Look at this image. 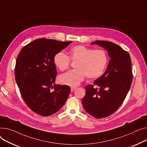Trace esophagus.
Wrapping results in <instances>:
<instances>
[{
  "label": "esophagus",
  "instance_id": "obj_1",
  "mask_svg": "<svg viewBox=\"0 0 147 147\" xmlns=\"http://www.w3.org/2000/svg\"><path fill=\"white\" fill-rule=\"evenodd\" d=\"M76 89V88H75V87H71V90L72 92L74 91Z\"/></svg>",
  "mask_w": 147,
  "mask_h": 147
}]
</instances>
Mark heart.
I'll return each instance as SVG.
<instances>
[{
    "instance_id": "b5f03b06",
    "label": "heart",
    "mask_w": 147,
    "mask_h": 147,
    "mask_svg": "<svg viewBox=\"0 0 147 147\" xmlns=\"http://www.w3.org/2000/svg\"><path fill=\"white\" fill-rule=\"evenodd\" d=\"M69 56L62 51L56 53L53 57V62L59 70L63 71L69 67L71 60L77 61L75 67L60 75L59 82L70 87L79 85L87 76L88 79L94 80L100 77L105 72L107 67L109 57L106 51L102 49H96L78 45L69 50Z\"/></svg>"
}]
</instances>
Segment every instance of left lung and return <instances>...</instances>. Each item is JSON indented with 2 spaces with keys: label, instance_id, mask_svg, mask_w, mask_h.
<instances>
[{
  "label": "left lung",
  "instance_id": "8db88e82",
  "mask_svg": "<svg viewBox=\"0 0 147 147\" xmlns=\"http://www.w3.org/2000/svg\"><path fill=\"white\" fill-rule=\"evenodd\" d=\"M91 45L105 48L110 60L106 72L85 87L82 99L85 110L101 119L110 116L122 105L132 82L131 59L127 51L112 42L96 41Z\"/></svg>",
  "mask_w": 147,
  "mask_h": 147
}]
</instances>
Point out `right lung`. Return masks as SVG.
<instances>
[{
  "label": "right lung",
  "mask_w": 147,
  "mask_h": 147,
  "mask_svg": "<svg viewBox=\"0 0 147 147\" xmlns=\"http://www.w3.org/2000/svg\"><path fill=\"white\" fill-rule=\"evenodd\" d=\"M72 41L41 38L24 46L17 57L15 80L29 108L39 115L50 116L65 105L70 93L67 85H56L55 55Z\"/></svg>",
  "instance_id": "obj_1"
}]
</instances>
